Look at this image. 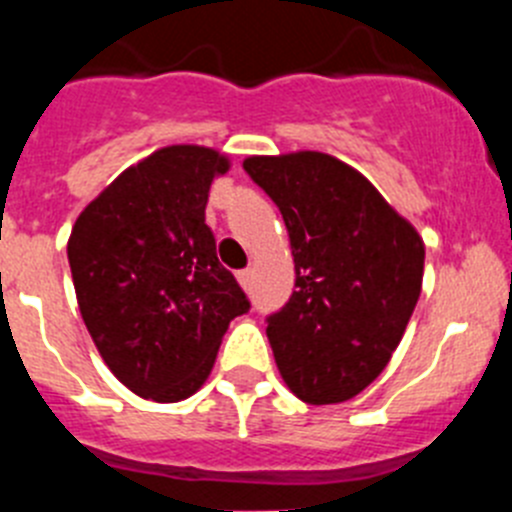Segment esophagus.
Here are the masks:
<instances>
[{
	"instance_id": "obj_1",
	"label": "esophagus",
	"mask_w": 512,
	"mask_h": 512,
	"mask_svg": "<svg viewBox=\"0 0 512 512\" xmlns=\"http://www.w3.org/2000/svg\"><path fill=\"white\" fill-rule=\"evenodd\" d=\"M238 282H241L243 289H251V282H253V271L251 269H243L238 271Z\"/></svg>"
}]
</instances>
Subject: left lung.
<instances>
[{"instance_id":"1","label":"left lung","mask_w":512,"mask_h":512,"mask_svg":"<svg viewBox=\"0 0 512 512\" xmlns=\"http://www.w3.org/2000/svg\"><path fill=\"white\" fill-rule=\"evenodd\" d=\"M243 169L282 212L295 256V292L266 315L279 374L307 405L351 400L408 328L423 241L359 171L328 153L253 156Z\"/></svg>"}]
</instances>
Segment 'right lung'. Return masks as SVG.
Returning a JSON list of instances; mask_svg holds the SVG:
<instances>
[{
	"mask_svg": "<svg viewBox=\"0 0 512 512\" xmlns=\"http://www.w3.org/2000/svg\"><path fill=\"white\" fill-rule=\"evenodd\" d=\"M225 171L212 148H161L122 171L71 230L81 318L104 364L146 400L200 390L230 320L251 310L205 223L210 184Z\"/></svg>",
	"mask_w": 512,
	"mask_h": 512,
	"instance_id": "obj_1",
	"label": "right lung"
}]
</instances>
